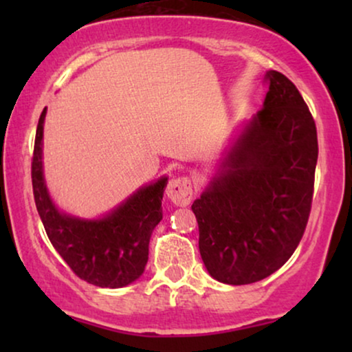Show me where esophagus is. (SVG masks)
I'll list each match as a JSON object with an SVG mask.
<instances>
[{
    "label": "esophagus",
    "instance_id": "obj_1",
    "mask_svg": "<svg viewBox=\"0 0 352 352\" xmlns=\"http://www.w3.org/2000/svg\"><path fill=\"white\" fill-rule=\"evenodd\" d=\"M192 194H194V187H192L190 177L187 176L173 177V179L168 182L166 195L168 199L177 206L189 205L192 200Z\"/></svg>",
    "mask_w": 352,
    "mask_h": 352
}]
</instances>
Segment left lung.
I'll list each match as a JSON object with an SVG mask.
<instances>
[{
	"mask_svg": "<svg viewBox=\"0 0 352 352\" xmlns=\"http://www.w3.org/2000/svg\"><path fill=\"white\" fill-rule=\"evenodd\" d=\"M264 105L223 171L192 204L210 276L229 285L263 280L302 239L319 155L316 122L296 86L269 70Z\"/></svg>",
	"mask_w": 352,
	"mask_h": 352,
	"instance_id": "obj_1",
	"label": "left lung"
}]
</instances>
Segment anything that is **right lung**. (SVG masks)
<instances>
[{
    "label": "right lung",
    "instance_id": "1",
    "mask_svg": "<svg viewBox=\"0 0 352 352\" xmlns=\"http://www.w3.org/2000/svg\"><path fill=\"white\" fill-rule=\"evenodd\" d=\"M38 120L32 157V186L38 214L52 247L81 280L102 288H120L136 280L148 259V242L163 218L166 177L139 189L113 213L98 221L76 219L57 211L47 194L41 166L43 123Z\"/></svg>",
    "mask_w": 352,
    "mask_h": 352
}]
</instances>
